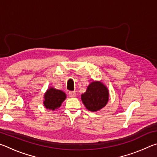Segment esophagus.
Instances as JSON below:
<instances>
[{"label": "esophagus", "mask_w": 157, "mask_h": 157, "mask_svg": "<svg viewBox=\"0 0 157 157\" xmlns=\"http://www.w3.org/2000/svg\"><path fill=\"white\" fill-rule=\"evenodd\" d=\"M68 95L71 98H75L76 94H75V91H69L68 92Z\"/></svg>", "instance_id": "obj_1"}]
</instances>
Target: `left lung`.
I'll list each match as a JSON object with an SVG mask.
<instances>
[{"mask_svg": "<svg viewBox=\"0 0 157 157\" xmlns=\"http://www.w3.org/2000/svg\"><path fill=\"white\" fill-rule=\"evenodd\" d=\"M82 100L87 109L96 111L107 105L109 91L104 84L100 82H94L87 87L86 91L82 95Z\"/></svg>", "mask_w": 157, "mask_h": 157, "instance_id": "1", "label": "left lung"}]
</instances>
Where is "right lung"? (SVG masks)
Listing matches in <instances>:
<instances>
[{
	"instance_id": "1",
	"label": "right lung",
	"mask_w": 157,
	"mask_h": 157,
	"mask_svg": "<svg viewBox=\"0 0 157 157\" xmlns=\"http://www.w3.org/2000/svg\"><path fill=\"white\" fill-rule=\"evenodd\" d=\"M66 98L65 93L61 90H57L54 88L49 89L44 95V106L46 109L54 110L60 107Z\"/></svg>"
}]
</instances>
